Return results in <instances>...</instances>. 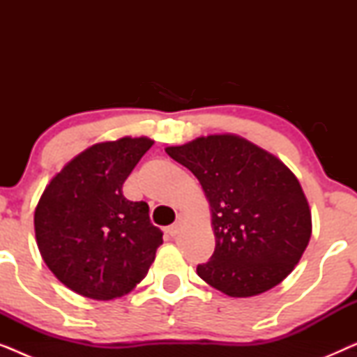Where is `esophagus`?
Instances as JSON below:
<instances>
[{"instance_id":"obj_1","label":"esophagus","mask_w":357,"mask_h":357,"mask_svg":"<svg viewBox=\"0 0 357 357\" xmlns=\"http://www.w3.org/2000/svg\"><path fill=\"white\" fill-rule=\"evenodd\" d=\"M182 224H183V218L178 216L177 221H175V222L172 224V226L167 227V234H169V236H170V237L177 236V234L180 232V229H182Z\"/></svg>"}]
</instances>
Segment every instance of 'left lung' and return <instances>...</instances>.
I'll list each match as a JSON object with an SVG mask.
<instances>
[{"instance_id": "8db88e82", "label": "left lung", "mask_w": 357, "mask_h": 357, "mask_svg": "<svg viewBox=\"0 0 357 357\" xmlns=\"http://www.w3.org/2000/svg\"><path fill=\"white\" fill-rule=\"evenodd\" d=\"M199 180L216 248L198 276L231 297L261 294L299 263L312 234L309 203L275 155L236 135L202 136L165 148Z\"/></svg>"}]
</instances>
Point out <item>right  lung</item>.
<instances>
[{"instance_id":"1","label":"right lung","mask_w":357,"mask_h":357,"mask_svg":"<svg viewBox=\"0 0 357 357\" xmlns=\"http://www.w3.org/2000/svg\"><path fill=\"white\" fill-rule=\"evenodd\" d=\"M153 139L120 138L91 146L43 190L33 226L38 250L66 287L96 301L133 289L162 243L149 206L123 197V183Z\"/></svg>"}]
</instances>
